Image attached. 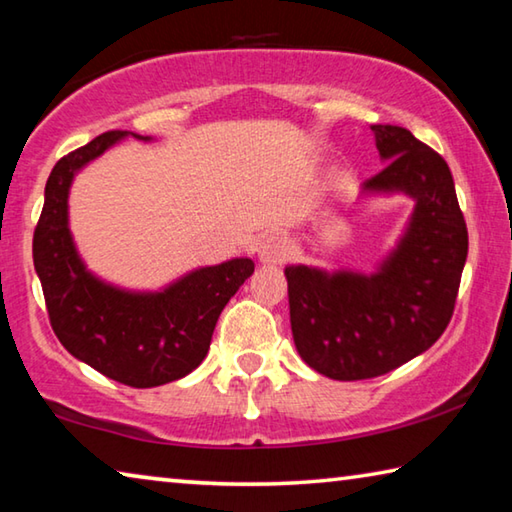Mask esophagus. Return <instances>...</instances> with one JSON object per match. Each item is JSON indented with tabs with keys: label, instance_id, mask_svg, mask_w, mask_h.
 <instances>
[{
	"label": "esophagus",
	"instance_id": "34e87169",
	"mask_svg": "<svg viewBox=\"0 0 512 512\" xmlns=\"http://www.w3.org/2000/svg\"><path fill=\"white\" fill-rule=\"evenodd\" d=\"M288 254L290 251L286 247V242L276 238H267L261 242V247H258V261H261V265H281L288 258Z\"/></svg>",
	"mask_w": 512,
	"mask_h": 512
}]
</instances>
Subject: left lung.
<instances>
[{"label":"left lung","instance_id":"1","mask_svg":"<svg viewBox=\"0 0 512 512\" xmlns=\"http://www.w3.org/2000/svg\"><path fill=\"white\" fill-rule=\"evenodd\" d=\"M383 170L360 199L408 197L413 211L372 272L288 265L290 326L308 367L335 381L388 374L424 354L454 313L467 226L440 154L404 127L374 124Z\"/></svg>","mask_w":512,"mask_h":512}]
</instances>
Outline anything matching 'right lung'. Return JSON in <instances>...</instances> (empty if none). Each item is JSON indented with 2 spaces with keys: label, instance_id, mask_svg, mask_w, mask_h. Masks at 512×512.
<instances>
[{
  "label": "right lung",
  "instance_id": "add662e5",
  "mask_svg": "<svg viewBox=\"0 0 512 512\" xmlns=\"http://www.w3.org/2000/svg\"><path fill=\"white\" fill-rule=\"evenodd\" d=\"M127 138L154 142L108 131L54 165L33 233V267L52 329L74 358L117 383L156 388L183 379L206 358L217 317L254 274V261L195 267L158 290L122 288L92 272L70 229V188L83 167Z\"/></svg>",
  "mask_w": 512,
  "mask_h": 512
}]
</instances>
